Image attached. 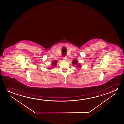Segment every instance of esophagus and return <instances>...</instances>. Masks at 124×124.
<instances>
[{
	"mask_svg": "<svg viewBox=\"0 0 124 124\" xmlns=\"http://www.w3.org/2000/svg\"><path fill=\"white\" fill-rule=\"evenodd\" d=\"M67 59V58L66 57H65L63 58V60H66Z\"/></svg>",
	"mask_w": 124,
	"mask_h": 124,
	"instance_id": "34e87169",
	"label": "esophagus"
}]
</instances>
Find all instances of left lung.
Wrapping results in <instances>:
<instances>
[{
	"instance_id": "8db88e82",
	"label": "left lung",
	"mask_w": 124,
	"mask_h": 124,
	"mask_svg": "<svg viewBox=\"0 0 124 124\" xmlns=\"http://www.w3.org/2000/svg\"><path fill=\"white\" fill-rule=\"evenodd\" d=\"M72 64L75 66V67L78 68V70L80 69V68L81 67V65L80 63H78V61L77 60L74 59L72 61Z\"/></svg>"
}]
</instances>
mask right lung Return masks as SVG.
<instances>
[{
    "mask_svg": "<svg viewBox=\"0 0 124 124\" xmlns=\"http://www.w3.org/2000/svg\"><path fill=\"white\" fill-rule=\"evenodd\" d=\"M57 63H58V61H57L56 60L53 61L52 62V64H51L52 67H48V68H47V69L51 70V69H53V68H54V67H55V66H56V65H57Z\"/></svg>",
    "mask_w": 124,
    "mask_h": 124,
    "instance_id": "right-lung-1",
    "label": "right lung"
}]
</instances>
